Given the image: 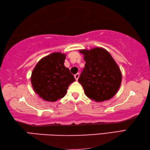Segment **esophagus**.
I'll return each instance as SVG.
<instances>
[{
  "label": "esophagus",
  "instance_id": "esophagus-1",
  "mask_svg": "<svg viewBox=\"0 0 150 150\" xmlns=\"http://www.w3.org/2000/svg\"><path fill=\"white\" fill-rule=\"evenodd\" d=\"M79 76H80L79 73H77V74H76L74 75V78H75V79L76 80H78V78H79Z\"/></svg>",
  "mask_w": 150,
  "mask_h": 150
}]
</instances>
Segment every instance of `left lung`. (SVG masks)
Here are the masks:
<instances>
[{"label": "left lung", "instance_id": "1", "mask_svg": "<svg viewBox=\"0 0 150 150\" xmlns=\"http://www.w3.org/2000/svg\"><path fill=\"white\" fill-rule=\"evenodd\" d=\"M86 62L78 82L86 95L96 102L111 99L122 82L120 70L110 54L101 48L82 50Z\"/></svg>", "mask_w": 150, "mask_h": 150}]
</instances>
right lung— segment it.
Masks as SVG:
<instances>
[{"mask_svg": "<svg viewBox=\"0 0 150 150\" xmlns=\"http://www.w3.org/2000/svg\"><path fill=\"white\" fill-rule=\"evenodd\" d=\"M65 58L64 54L52 53L41 59L33 71L31 82L34 91L46 101L61 99L75 81L70 70L64 65Z\"/></svg>", "mask_w": 150, "mask_h": 150, "instance_id": "1", "label": "right lung"}]
</instances>
